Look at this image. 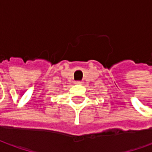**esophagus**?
<instances>
[{
	"instance_id": "esophagus-1",
	"label": "esophagus",
	"mask_w": 152,
	"mask_h": 152,
	"mask_svg": "<svg viewBox=\"0 0 152 152\" xmlns=\"http://www.w3.org/2000/svg\"><path fill=\"white\" fill-rule=\"evenodd\" d=\"M82 83H83V82H81V81H76V82H75V84H82Z\"/></svg>"
}]
</instances>
